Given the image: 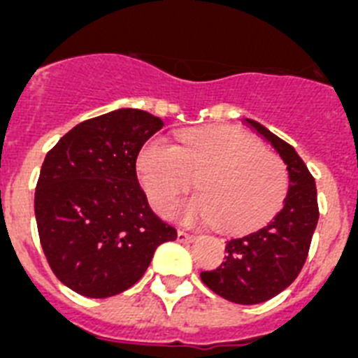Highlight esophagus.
<instances>
[{"label":"esophagus","mask_w":358,"mask_h":358,"mask_svg":"<svg viewBox=\"0 0 358 358\" xmlns=\"http://www.w3.org/2000/svg\"><path fill=\"white\" fill-rule=\"evenodd\" d=\"M176 239H178V243H183V244H189V243H194L196 241V235H191L187 234V231H178V235H176Z\"/></svg>","instance_id":"esophagus-1"}]
</instances>
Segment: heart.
I'll return each mask as SVG.
<instances>
[{"instance_id": "obj_1", "label": "heart", "mask_w": 358, "mask_h": 358, "mask_svg": "<svg viewBox=\"0 0 358 358\" xmlns=\"http://www.w3.org/2000/svg\"><path fill=\"white\" fill-rule=\"evenodd\" d=\"M135 166L151 207L164 215L198 178L201 194L180 205L175 215L231 234L269 223L289 192L283 160L237 128L185 131L178 146L153 137L143 144Z\"/></svg>"}]
</instances>
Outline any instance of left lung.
Masks as SVG:
<instances>
[{
	"instance_id": "obj_1",
	"label": "left lung",
	"mask_w": 358,
	"mask_h": 358,
	"mask_svg": "<svg viewBox=\"0 0 358 358\" xmlns=\"http://www.w3.org/2000/svg\"><path fill=\"white\" fill-rule=\"evenodd\" d=\"M246 123L271 143L287 164V198L266 227L228 241L224 262L214 271H203L201 282L228 301L257 305L275 298L299 275L317 227L320 208L314 176L294 148L253 119H246Z\"/></svg>"
}]
</instances>
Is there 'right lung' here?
I'll use <instances>...</instances> for the list:
<instances>
[{
	"label": "right lung",
	"mask_w": 358,
	"mask_h": 358,
	"mask_svg": "<svg viewBox=\"0 0 358 358\" xmlns=\"http://www.w3.org/2000/svg\"><path fill=\"white\" fill-rule=\"evenodd\" d=\"M164 127L137 108L87 119L44 159L35 189L38 239L55 276L87 298H110L139 282L176 230L157 217L135 162Z\"/></svg>",
	"instance_id": "1"
}]
</instances>
